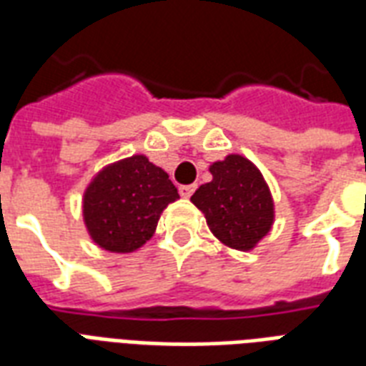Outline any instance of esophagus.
I'll return each instance as SVG.
<instances>
[{"label": "esophagus", "instance_id": "34e87169", "mask_svg": "<svg viewBox=\"0 0 366 366\" xmlns=\"http://www.w3.org/2000/svg\"><path fill=\"white\" fill-rule=\"evenodd\" d=\"M195 188H197L195 184H186V186H180V195L188 199V197H192V194L195 192Z\"/></svg>", "mask_w": 366, "mask_h": 366}]
</instances>
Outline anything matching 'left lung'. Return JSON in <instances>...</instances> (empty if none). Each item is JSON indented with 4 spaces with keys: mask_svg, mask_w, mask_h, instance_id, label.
<instances>
[{
    "mask_svg": "<svg viewBox=\"0 0 366 366\" xmlns=\"http://www.w3.org/2000/svg\"><path fill=\"white\" fill-rule=\"evenodd\" d=\"M211 182L192 195L217 239L232 249L252 250L273 224V199L258 167L239 154L209 167Z\"/></svg>",
    "mask_w": 366,
    "mask_h": 366,
    "instance_id": "1",
    "label": "left lung"
}]
</instances>
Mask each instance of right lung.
Here are the masks:
<instances>
[{
	"label": "right lung",
	"mask_w": 366,
	"mask_h": 366,
	"mask_svg": "<svg viewBox=\"0 0 366 366\" xmlns=\"http://www.w3.org/2000/svg\"><path fill=\"white\" fill-rule=\"evenodd\" d=\"M178 189L146 155L104 167L83 194V220L91 239L110 252H132L154 235L161 212Z\"/></svg>",
	"instance_id": "1"
}]
</instances>
